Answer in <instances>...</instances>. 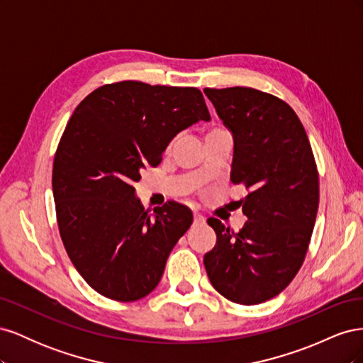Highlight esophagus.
Listing matches in <instances>:
<instances>
[{
	"label": "esophagus",
	"instance_id": "obj_1",
	"mask_svg": "<svg viewBox=\"0 0 363 363\" xmlns=\"http://www.w3.org/2000/svg\"><path fill=\"white\" fill-rule=\"evenodd\" d=\"M194 224H204V216L199 212H194Z\"/></svg>",
	"mask_w": 363,
	"mask_h": 363
}]
</instances>
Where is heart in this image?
<instances>
[{"instance_id": "1", "label": "heart", "mask_w": 363, "mask_h": 363, "mask_svg": "<svg viewBox=\"0 0 363 363\" xmlns=\"http://www.w3.org/2000/svg\"><path fill=\"white\" fill-rule=\"evenodd\" d=\"M215 130H219V128H213V130H211V131H215ZM211 131H208V133H211Z\"/></svg>"}]
</instances>
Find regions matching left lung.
<instances>
[{
	"label": "left lung",
	"mask_w": 363,
	"mask_h": 363,
	"mask_svg": "<svg viewBox=\"0 0 363 363\" xmlns=\"http://www.w3.org/2000/svg\"><path fill=\"white\" fill-rule=\"evenodd\" d=\"M204 94L233 135L230 179L250 191L239 201L247 216L239 232L207 219L216 244L204 255L206 272L227 300L259 304L303 265L320 203L316 163L301 121L280 98L239 86Z\"/></svg>",
	"instance_id": "left-lung-1"
}]
</instances>
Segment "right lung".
<instances>
[{"label":"right lung","instance_id":"obj_1","mask_svg":"<svg viewBox=\"0 0 363 363\" xmlns=\"http://www.w3.org/2000/svg\"><path fill=\"white\" fill-rule=\"evenodd\" d=\"M211 121L196 87L119 82L77 106L52 164L60 238L80 276L116 301L155 289L192 212L175 201L150 215L133 183L182 130Z\"/></svg>","mask_w":363,"mask_h":363}]
</instances>
